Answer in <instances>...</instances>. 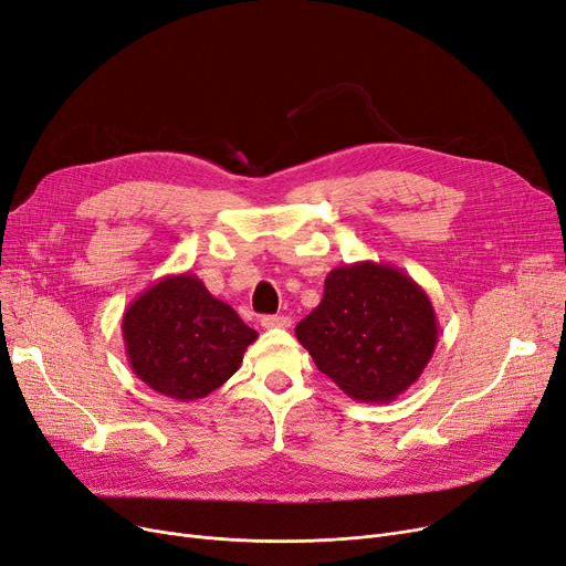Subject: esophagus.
Here are the masks:
<instances>
[{
  "mask_svg": "<svg viewBox=\"0 0 566 566\" xmlns=\"http://www.w3.org/2000/svg\"><path fill=\"white\" fill-rule=\"evenodd\" d=\"M263 328H289L291 326V316L286 314H268L261 318Z\"/></svg>",
  "mask_w": 566,
  "mask_h": 566,
  "instance_id": "1",
  "label": "esophagus"
}]
</instances>
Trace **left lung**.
Returning a JSON list of instances; mask_svg holds the SVG:
<instances>
[{"label":"left lung","mask_w":566,"mask_h":566,"mask_svg":"<svg viewBox=\"0 0 566 566\" xmlns=\"http://www.w3.org/2000/svg\"><path fill=\"white\" fill-rule=\"evenodd\" d=\"M296 337L349 398L390 402L423 375L439 324L428 293L400 268L358 261L331 270Z\"/></svg>","instance_id":"8db88e82"}]
</instances>
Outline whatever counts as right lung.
<instances>
[{"label": "right lung", "instance_id": "obj_1", "mask_svg": "<svg viewBox=\"0 0 566 566\" xmlns=\"http://www.w3.org/2000/svg\"><path fill=\"white\" fill-rule=\"evenodd\" d=\"M132 370L166 398L201 400L238 373L259 337L238 312L191 275H166L122 314Z\"/></svg>", "mask_w": 566, "mask_h": 566}]
</instances>
